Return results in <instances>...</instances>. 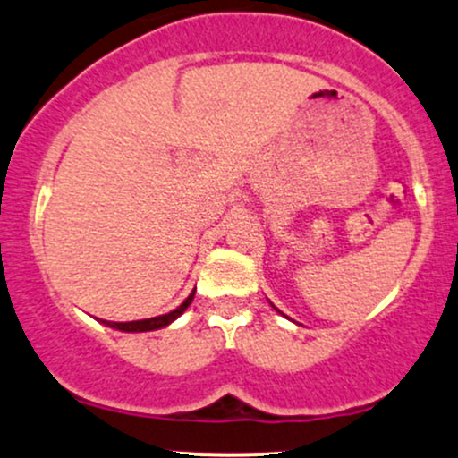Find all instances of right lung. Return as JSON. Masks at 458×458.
I'll return each mask as SVG.
<instances>
[{"instance_id": "obj_1", "label": "right lung", "mask_w": 458, "mask_h": 458, "mask_svg": "<svg viewBox=\"0 0 458 458\" xmlns=\"http://www.w3.org/2000/svg\"><path fill=\"white\" fill-rule=\"evenodd\" d=\"M194 292H197V290H194ZM194 292L186 298V301L182 302V305L177 307V310H173L171 313H164V316L147 318V320H136V322H106V320H101V322H106V325H110L112 328H118V331H127V333L156 331V328H162V327L171 325L173 320H177V318L188 310L190 302H192V298H194Z\"/></svg>"}]
</instances>
